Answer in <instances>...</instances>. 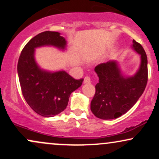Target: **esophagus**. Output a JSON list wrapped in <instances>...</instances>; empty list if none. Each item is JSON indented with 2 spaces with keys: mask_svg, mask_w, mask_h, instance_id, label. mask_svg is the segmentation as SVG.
<instances>
[{
  "mask_svg": "<svg viewBox=\"0 0 159 159\" xmlns=\"http://www.w3.org/2000/svg\"><path fill=\"white\" fill-rule=\"evenodd\" d=\"M90 78L89 76H86L84 79V84H90Z\"/></svg>",
  "mask_w": 159,
  "mask_h": 159,
  "instance_id": "1",
  "label": "esophagus"
}]
</instances>
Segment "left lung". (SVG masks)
I'll return each instance as SVG.
<instances>
[{"mask_svg":"<svg viewBox=\"0 0 159 159\" xmlns=\"http://www.w3.org/2000/svg\"><path fill=\"white\" fill-rule=\"evenodd\" d=\"M132 48L140 56V66L133 75H125L114 60L95 67L98 83L90 109L99 119H116L125 114L145 90L148 79L147 54L141 45L134 39Z\"/></svg>","mask_w":159,"mask_h":159,"instance_id":"8db88e82","label":"left lung"}]
</instances>
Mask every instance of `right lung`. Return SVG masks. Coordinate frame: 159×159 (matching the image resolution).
I'll use <instances>...</instances> for the list:
<instances>
[{"instance_id":"obj_1","label":"right lung","mask_w":159,"mask_h":159,"mask_svg":"<svg viewBox=\"0 0 159 159\" xmlns=\"http://www.w3.org/2000/svg\"><path fill=\"white\" fill-rule=\"evenodd\" d=\"M45 46L65 51L67 42L58 32L40 33L24 47L17 70L21 92L29 106L44 117H52L66 108L71 93L81 87L84 79H74L63 69L52 72L42 69L36 61L35 51Z\"/></svg>"}]
</instances>
